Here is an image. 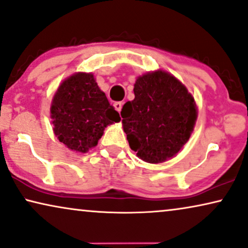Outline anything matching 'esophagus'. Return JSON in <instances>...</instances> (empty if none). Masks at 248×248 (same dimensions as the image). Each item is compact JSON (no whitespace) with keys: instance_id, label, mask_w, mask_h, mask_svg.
I'll return each instance as SVG.
<instances>
[{"instance_id":"obj_1","label":"esophagus","mask_w":248,"mask_h":248,"mask_svg":"<svg viewBox=\"0 0 248 248\" xmlns=\"http://www.w3.org/2000/svg\"><path fill=\"white\" fill-rule=\"evenodd\" d=\"M122 106H123V103H122V101H116V103L114 104V107H115V109H116L118 113H120L121 111V109H122Z\"/></svg>"}]
</instances>
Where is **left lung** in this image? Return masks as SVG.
Instances as JSON below:
<instances>
[{
  "mask_svg": "<svg viewBox=\"0 0 248 248\" xmlns=\"http://www.w3.org/2000/svg\"><path fill=\"white\" fill-rule=\"evenodd\" d=\"M133 90L135 98L121 111L131 149L150 164L174 157L194 127V98L176 78L162 71L138 78Z\"/></svg>",
  "mask_w": 248,
  "mask_h": 248,
  "instance_id": "8db88e82",
  "label": "left lung"
}]
</instances>
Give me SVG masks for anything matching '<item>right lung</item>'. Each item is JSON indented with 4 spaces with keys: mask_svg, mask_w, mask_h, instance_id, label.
I'll return each mask as SVG.
<instances>
[{
    "mask_svg": "<svg viewBox=\"0 0 248 248\" xmlns=\"http://www.w3.org/2000/svg\"><path fill=\"white\" fill-rule=\"evenodd\" d=\"M50 114L60 142L83 154L96 147L107 125L121 121L90 73H77L61 84Z\"/></svg>",
    "mask_w": 248,
    "mask_h": 248,
    "instance_id": "add662e5",
    "label": "right lung"
}]
</instances>
